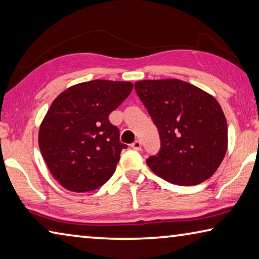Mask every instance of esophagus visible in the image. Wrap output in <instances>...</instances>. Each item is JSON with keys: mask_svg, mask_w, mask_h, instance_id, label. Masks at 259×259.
I'll list each match as a JSON object with an SVG mask.
<instances>
[{"mask_svg": "<svg viewBox=\"0 0 259 259\" xmlns=\"http://www.w3.org/2000/svg\"><path fill=\"white\" fill-rule=\"evenodd\" d=\"M131 147L136 151H141L142 150V142L141 141H135L133 144H131Z\"/></svg>", "mask_w": 259, "mask_h": 259, "instance_id": "34e87169", "label": "esophagus"}]
</instances>
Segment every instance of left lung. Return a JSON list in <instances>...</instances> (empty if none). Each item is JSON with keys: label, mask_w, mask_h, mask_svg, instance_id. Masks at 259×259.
<instances>
[{"label": "left lung", "mask_w": 259, "mask_h": 259, "mask_svg": "<svg viewBox=\"0 0 259 259\" xmlns=\"http://www.w3.org/2000/svg\"><path fill=\"white\" fill-rule=\"evenodd\" d=\"M135 90L161 141L159 153L146 160L150 169L179 186L211 178L228 146L227 121L215 98L180 79L139 80Z\"/></svg>", "instance_id": "1"}]
</instances>
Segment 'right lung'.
Returning a JSON list of instances; mask_svg holds the SVG:
<instances>
[{
	"mask_svg": "<svg viewBox=\"0 0 259 259\" xmlns=\"http://www.w3.org/2000/svg\"><path fill=\"white\" fill-rule=\"evenodd\" d=\"M133 88L130 81L94 79L70 86L52 102L40 124L39 147L67 190L92 191L112 178L126 145L108 116Z\"/></svg>",
	"mask_w": 259,
	"mask_h": 259,
	"instance_id": "right-lung-1",
	"label": "right lung"
}]
</instances>
